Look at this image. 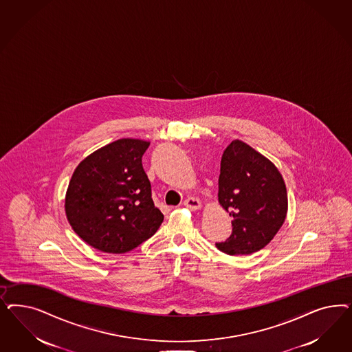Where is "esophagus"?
I'll use <instances>...</instances> for the list:
<instances>
[{
	"instance_id": "34e87169",
	"label": "esophagus",
	"mask_w": 352,
	"mask_h": 352,
	"mask_svg": "<svg viewBox=\"0 0 352 352\" xmlns=\"http://www.w3.org/2000/svg\"><path fill=\"white\" fill-rule=\"evenodd\" d=\"M184 206H185L186 208L192 210V211H197V210H199V208L202 207V204H201V201H199L198 198H194V197H190V198L185 199V202H184Z\"/></svg>"
}]
</instances>
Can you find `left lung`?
I'll use <instances>...</instances> for the list:
<instances>
[{
    "mask_svg": "<svg viewBox=\"0 0 352 352\" xmlns=\"http://www.w3.org/2000/svg\"><path fill=\"white\" fill-rule=\"evenodd\" d=\"M217 198L232 217L230 237L216 243L228 255H249L265 248L287 214L286 185L280 170L239 140L232 141L223 153Z\"/></svg>",
    "mask_w": 352,
    "mask_h": 352,
    "instance_id": "8db88e82",
    "label": "left lung"
}]
</instances>
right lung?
Segmentation results:
<instances>
[{
    "instance_id": "add662e5",
    "label": "right lung",
    "mask_w": 352,
    "mask_h": 352,
    "mask_svg": "<svg viewBox=\"0 0 352 352\" xmlns=\"http://www.w3.org/2000/svg\"><path fill=\"white\" fill-rule=\"evenodd\" d=\"M150 142L120 138L80 162L68 184V223L89 246L124 254L155 234L164 216L142 167Z\"/></svg>"
}]
</instances>
